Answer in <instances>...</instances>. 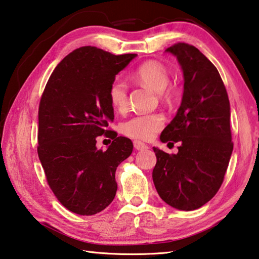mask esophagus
Segmentation results:
<instances>
[{"label":"esophagus","mask_w":259,"mask_h":259,"mask_svg":"<svg viewBox=\"0 0 259 259\" xmlns=\"http://www.w3.org/2000/svg\"><path fill=\"white\" fill-rule=\"evenodd\" d=\"M134 147L137 149V150H146L148 148V146L146 145V144H144V143H142V142H139V140H135L134 142Z\"/></svg>","instance_id":"34e87169"}]
</instances>
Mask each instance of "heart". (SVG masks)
<instances>
[{"instance_id": "b5f03b06", "label": "heart", "mask_w": 259, "mask_h": 259, "mask_svg": "<svg viewBox=\"0 0 259 259\" xmlns=\"http://www.w3.org/2000/svg\"><path fill=\"white\" fill-rule=\"evenodd\" d=\"M133 78L136 81L158 93L164 100L175 95V88L167 86L170 81L168 72L163 64L156 61H147L135 70ZM109 100L117 111H123L128 105V84L122 78H115L109 87ZM164 117L158 113L138 114L131 116L121 125V130L130 138L139 140L152 139L163 128Z\"/></svg>"}]
</instances>
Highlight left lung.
<instances>
[{"instance_id":"left-lung-1","label":"left lung","mask_w":259,"mask_h":259,"mask_svg":"<svg viewBox=\"0 0 259 259\" xmlns=\"http://www.w3.org/2000/svg\"><path fill=\"white\" fill-rule=\"evenodd\" d=\"M165 52L177 56L185 83L181 105L159 139L180 146L177 154L153 148V181L167 205L194 210L216 195L227 172L233 150L230 102L218 69L198 49L178 43Z\"/></svg>"}]
</instances>
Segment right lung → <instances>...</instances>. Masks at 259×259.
<instances>
[{
	"mask_svg": "<svg viewBox=\"0 0 259 259\" xmlns=\"http://www.w3.org/2000/svg\"><path fill=\"white\" fill-rule=\"evenodd\" d=\"M137 54L114 55L94 46L74 50L52 72L38 110V153L46 180L65 208L79 215L100 213L114 199L117 165L134 145L106 130L114 119L109 87ZM114 142L98 150L96 138Z\"/></svg>",
	"mask_w": 259,
	"mask_h": 259,
	"instance_id": "1",
	"label": "right lung"
}]
</instances>
